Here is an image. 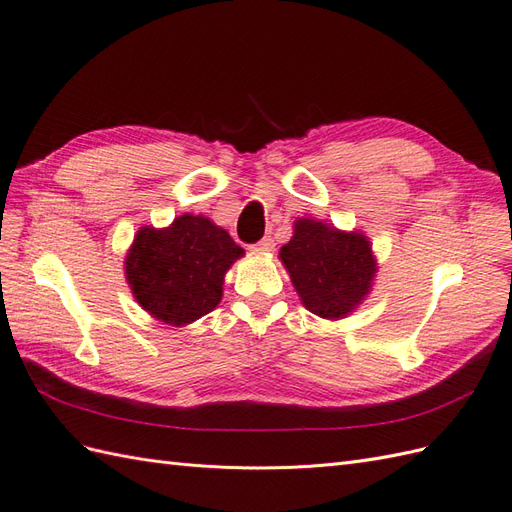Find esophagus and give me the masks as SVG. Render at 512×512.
<instances>
[{
	"instance_id": "34e87169",
	"label": "esophagus",
	"mask_w": 512,
	"mask_h": 512,
	"mask_svg": "<svg viewBox=\"0 0 512 512\" xmlns=\"http://www.w3.org/2000/svg\"><path fill=\"white\" fill-rule=\"evenodd\" d=\"M273 247H275L273 239H271V237H265V239H260L256 245H252V250H254V252H273Z\"/></svg>"
}]
</instances>
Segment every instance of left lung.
Returning <instances> with one entry per match:
<instances>
[{"mask_svg": "<svg viewBox=\"0 0 512 512\" xmlns=\"http://www.w3.org/2000/svg\"><path fill=\"white\" fill-rule=\"evenodd\" d=\"M303 305L337 320L363 301L376 273L369 241L359 232H342L316 220L294 222L292 239L280 250Z\"/></svg>", "mask_w": 512, "mask_h": 512, "instance_id": "8db88e82", "label": "left lung"}]
</instances>
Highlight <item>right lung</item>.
Returning <instances> with one entry per match:
<instances>
[{
  "mask_svg": "<svg viewBox=\"0 0 512 512\" xmlns=\"http://www.w3.org/2000/svg\"><path fill=\"white\" fill-rule=\"evenodd\" d=\"M243 254L226 230L203 215L185 213L164 230H138L126 277L153 318L183 327L220 303L224 273Z\"/></svg>",
  "mask_w": 512,
  "mask_h": 512,
  "instance_id": "right-lung-1",
  "label": "right lung"
}]
</instances>
